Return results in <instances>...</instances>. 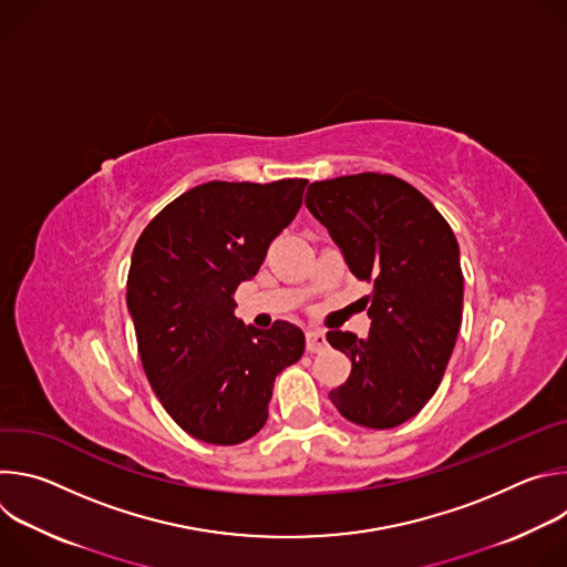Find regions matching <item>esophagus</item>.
Returning a JSON list of instances; mask_svg holds the SVG:
<instances>
[{
  "instance_id": "1",
  "label": "esophagus",
  "mask_w": 567,
  "mask_h": 567,
  "mask_svg": "<svg viewBox=\"0 0 567 567\" xmlns=\"http://www.w3.org/2000/svg\"><path fill=\"white\" fill-rule=\"evenodd\" d=\"M305 339H307V352H320V350H326V346H328L326 334L318 332V330H309L305 334Z\"/></svg>"
}]
</instances>
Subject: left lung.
Here are the masks:
<instances>
[{
  "mask_svg": "<svg viewBox=\"0 0 567 567\" xmlns=\"http://www.w3.org/2000/svg\"><path fill=\"white\" fill-rule=\"evenodd\" d=\"M305 204L350 271L372 285L370 334L328 332L352 361L330 399L352 424L394 429L426 406L455 348L464 296L457 239L417 188L392 175L313 182Z\"/></svg>",
  "mask_w": 567,
  "mask_h": 567,
  "instance_id": "1",
  "label": "left lung"
}]
</instances>
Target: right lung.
I'll use <instances>...</instances> for the list:
<instances>
[{
	"label": "right lung",
	"instance_id": "add662e5",
	"mask_svg": "<svg viewBox=\"0 0 567 567\" xmlns=\"http://www.w3.org/2000/svg\"><path fill=\"white\" fill-rule=\"evenodd\" d=\"M305 186L208 182L171 202L136 241L127 309L138 357L168 415L202 442L254 437L269 417L276 377L305 352L300 328L245 326L233 298L296 217Z\"/></svg>",
	"mask_w": 567,
	"mask_h": 567
}]
</instances>
